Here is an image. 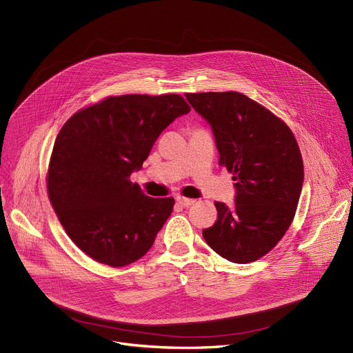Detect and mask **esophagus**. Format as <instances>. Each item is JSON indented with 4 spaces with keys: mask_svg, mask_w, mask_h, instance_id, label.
<instances>
[{
    "mask_svg": "<svg viewBox=\"0 0 353 353\" xmlns=\"http://www.w3.org/2000/svg\"><path fill=\"white\" fill-rule=\"evenodd\" d=\"M176 200H177L179 205H181L183 208H189V206H192L193 203H194L193 199H188V197H183V196H177Z\"/></svg>",
    "mask_w": 353,
    "mask_h": 353,
    "instance_id": "1",
    "label": "esophagus"
}]
</instances>
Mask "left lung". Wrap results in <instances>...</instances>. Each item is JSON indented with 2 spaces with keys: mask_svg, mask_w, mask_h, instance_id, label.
<instances>
[{
  "mask_svg": "<svg viewBox=\"0 0 353 353\" xmlns=\"http://www.w3.org/2000/svg\"><path fill=\"white\" fill-rule=\"evenodd\" d=\"M186 100L212 127L234 180V205L216 201V223L206 243L233 263H250L270 252L289 229L303 186V161L290 128L242 92H199Z\"/></svg>",
  "mask_w": 353,
  "mask_h": 353,
  "instance_id": "8db88e82",
  "label": "left lung"
}]
</instances>
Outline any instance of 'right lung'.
Instances as JSON below:
<instances>
[{"label":"right lung","mask_w":353,"mask_h":353,"mask_svg":"<svg viewBox=\"0 0 353 353\" xmlns=\"http://www.w3.org/2000/svg\"><path fill=\"white\" fill-rule=\"evenodd\" d=\"M189 111L179 94H125L80 110L60 130L48 197L70 239L91 259L120 268L153 246L174 199L145 196L130 176L163 130Z\"/></svg>","instance_id":"1"}]
</instances>
